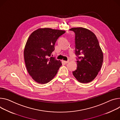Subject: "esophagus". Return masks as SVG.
<instances>
[{"mask_svg":"<svg viewBox=\"0 0 120 120\" xmlns=\"http://www.w3.org/2000/svg\"><path fill=\"white\" fill-rule=\"evenodd\" d=\"M64 63L65 64H67V63H68L69 62V61H64Z\"/></svg>","mask_w":120,"mask_h":120,"instance_id":"esophagus-1","label":"esophagus"}]
</instances>
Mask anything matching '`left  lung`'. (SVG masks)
<instances>
[{
	"mask_svg": "<svg viewBox=\"0 0 120 120\" xmlns=\"http://www.w3.org/2000/svg\"><path fill=\"white\" fill-rule=\"evenodd\" d=\"M75 33V54L80 60H78L77 69L73 72L75 78L82 83L91 82L100 71L103 54L99 41L92 31L83 27L70 29Z\"/></svg>",
	"mask_w": 120,
	"mask_h": 120,
	"instance_id": "1",
	"label": "left lung"
}]
</instances>
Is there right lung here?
I'll use <instances>...</instances> for the list:
<instances>
[{"label":"right lung","instance_id":"1","mask_svg":"<svg viewBox=\"0 0 120 120\" xmlns=\"http://www.w3.org/2000/svg\"><path fill=\"white\" fill-rule=\"evenodd\" d=\"M65 32L64 30L39 28L29 37L24 50V58L29 75L37 83H48L56 75L61 61L50 56L57 39Z\"/></svg>","mask_w":120,"mask_h":120}]
</instances>
